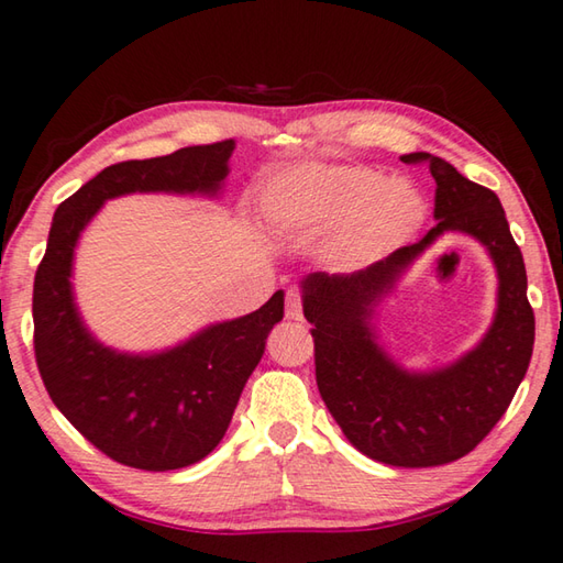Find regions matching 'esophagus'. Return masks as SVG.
Here are the masks:
<instances>
[{"label": "esophagus", "mask_w": 563, "mask_h": 563, "mask_svg": "<svg viewBox=\"0 0 563 563\" xmlns=\"http://www.w3.org/2000/svg\"><path fill=\"white\" fill-rule=\"evenodd\" d=\"M285 317L288 320H300L302 317V298L295 288H290L288 295H285Z\"/></svg>", "instance_id": "34e87169"}]
</instances>
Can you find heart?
I'll use <instances>...</instances> for the list:
<instances>
[{
    "instance_id": "obj_1",
    "label": "heart",
    "mask_w": 563,
    "mask_h": 563,
    "mask_svg": "<svg viewBox=\"0 0 563 563\" xmlns=\"http://www.w3.org/2000/svg\"><path fill=\"white\" fill-rule=\"evenodd\" d=\"M265 217L292 236L334 229L327 253L342 268H362L423 227L426 199L408 181L369 167L305 165L285 172L263 194Z\"/></svg>"
}]
</instances>
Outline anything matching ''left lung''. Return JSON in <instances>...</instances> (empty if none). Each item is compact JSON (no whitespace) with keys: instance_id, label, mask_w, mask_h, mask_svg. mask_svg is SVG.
<instances>
[{"instance_id":"8db88e82","label":"left lung","mask_w":563,"mask_h":563,"mask_svg":"<svg viewBox=\"0 0 563 563\" xmlns=\"http://www.w3.org/2000/svg\"><path fill=\"white\" fill-rule=\"evenodd\" d=\"M435 179V227L369 268L310 273L302 312L312 324L314 376L324 406L356 451L396 467H433L467 455L512 404L534 350L522 251L497 194L428 152L401 157ZM445 230L477 238L496 261L500 290L490 332L473 353L433 373H406L373 340V305Z\"/></svg>"}]
</instances>
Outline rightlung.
Listing matches in <instances>:
<instances>
[{
	"instance_id": "right-lung-1",
	"label": "right lung",
	"mask_w": 563,
	"mask_h": 563,
	"mask_svg": "<svg viewBox=\"0 0 563 563\" xmlns=\"http://www.w3.org/2000/svg\"><path fill=\"white\" fill-rule=\"evenodd\" d=\"M236 142L181 147L106 167L58 203L34 278V352L51 401L100 453L137 470H179L227 433L265 340L283 320V290L239 320L211 324L159 354H120L86 330L70 290L80 231L108 199L132 191L221 189Z\"/></svg>"
}]
</instances>
